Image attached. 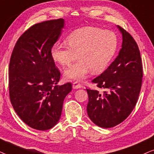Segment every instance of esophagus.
I'll use <instances>...</instances> for the list:
<instances>
[{"mask_svg": "<svg viewBox=\"0 0 154 154\" xmlns=\"http://www.w3.org/2000/svg\"><path fill=\"white\" fill-rule=\"evenodd\" d=\"M72 87H73V89H79V88H81V85H79V84L78 82H75L73 83Z\"/></svg>", "mask_w": 154, "mask_h": 154, "instance_id": "1", "label": "esophagus"}]
</instances>
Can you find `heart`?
<instances>
[{
	"label": "heart",
	"instance_id": "b5f03b06",
	"mask_svg": "<svg viewBox=\"0 0 154 154\" xmlns=\"http://www.w3.org/2000/svg\"><path fill=\"white\" fill-rule=\"evenodd\" d=\"M67 45L56 43L51 50L54 62L65 67L77 55L78 61L65 69L66 79L82 81L90 72L101 73L107 68L118 46L116 34L94 26H85L74 31L66 38Z\"/></svg>",
	"mask_w": 154,
	"mask_h": 154
}]
</instances>
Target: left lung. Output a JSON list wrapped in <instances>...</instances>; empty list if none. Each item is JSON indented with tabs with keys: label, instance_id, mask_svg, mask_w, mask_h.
<instances>
[{
	"label": "left lung",
	"instance_id": "1",
	"mask_svg": "<svg viewBox=\"0 0 154 154\" xmlns=\"http://www.w3.org/2000/svg\"><path fill=\"white\" fill-rule=\"evenodd\" d=\"M122 48L109 67L91 82L103 92L87 89V113L96 125L110 128L123 122L136 106L140 93L143 67L140 52L132 35L118 26Z\"/></svg>",
	"mask_w": 154,
	"mask_h": 154
}]
</instances>
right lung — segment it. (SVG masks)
<instances>
[{"label": "right lung", "mask_w": 154, "mask_h": 154, "mask_svg": "<svg viewBox=\"0 0 154 154\" xmlns=\"http://www.w3.org/2000/svg\"><path fill=\"white\" fill-rule=\"evenodd\" d=\"M63 26L61 18L34 24L18 38L10 57V101L22 121L35 130L56 125L72 90L70 82L57 85L60 72L51 55Z\"/></svg>", "instance_id": "obj_1"}]
</instances>
